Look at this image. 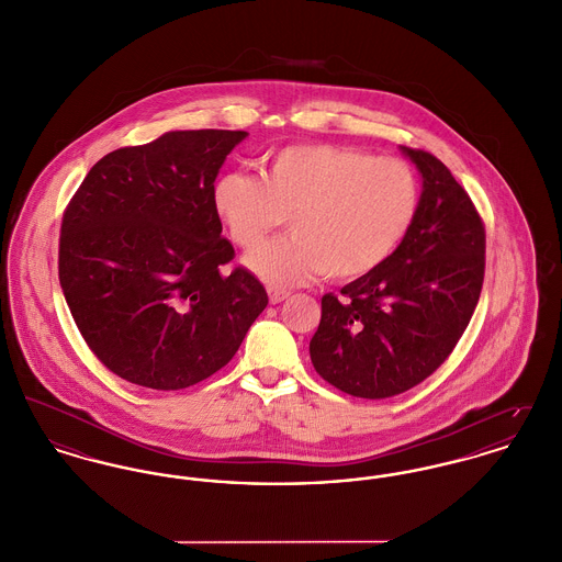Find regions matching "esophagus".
Returning a JSON list of instances; mask_svg holds the SVG:
<instances>
[{
	"instance_id": "obj_1",
	"label": "esophagus",
	"mask_w": 562,
	"mask_h": 562,
	"mask_svg": "<svg viewBox=\"0 0 562 562\" xmlns=\"http://www.w3.org/2000/svg\"><path fill=\"white\" fill-rule=\"evenodd\" d=\"M268 296H270V303H272V305H279V303H283V301L290 296V292H288V290L270 288V290H268Z\"/></svg>"
}]
</instances>
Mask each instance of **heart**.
<instances>
[{"mask_svg": "<svg viewBox=\"0 0 562 562\" xmlns=\"http://www.w3.org/2000/svg\"><path fill=\"white\" fill-rule=\"evenodd\" d=\"M418 205L420 184L406 160L333 144L281 148L261 158L259 178L225 171L212 184V210L245 251L288 218L292 234L247 259L270 285L375 272L406 240Z\"/></svg>", "mask_w": 562, "mask_h": 562, "instance_id": "1", "label": "heart"}]
</instances>
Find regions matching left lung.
I'll use <instances>...</instances> for the list:
<instances>
[{
	"mask_svg": "<svg viewBox=\"0 0 562 562\" xmlns=\"http://www.w3.org/2000/svg\"><path fill=\"white\" fill-rule=\"evenodd\" d=\"M402 154L423 180L416 221L384 266L322 299L308 344L315 371L362 400L400 395L447 360L485 272V229L460 182L429 153Z\"/></svg>",
	"mask_w": 562,
	"mask_h": 562,
	"instance_id": "8db88e82",
	"label": "left lung"
}]
</instances>
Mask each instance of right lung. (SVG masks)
I'll list each match as a JSON object with an SVG mask.
<instances>
[{
	"instance_id": "1",
	"label": "right lung",
	"mask_w": 562,
	"mask_h": 562,
	"mask_svg": "<svg viewBox=\"0 0 562 562\" xmlns=\"http://www.w3.org/2000/svg\"><path fill=\"white\" fill-rule=\"evenodd\" d=\"M245 131H169L90 169L64 212L59 285L90 350L126 382L180 391L238 352L268 305L212 210Z\"/></svg>"
}]
</instances>
